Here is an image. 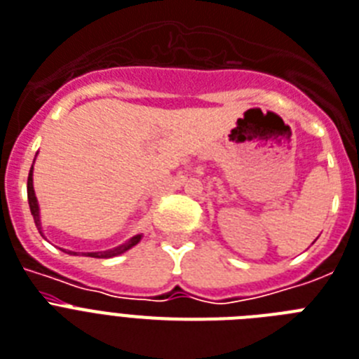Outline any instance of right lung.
Listing matches in <instances>:
<instances>
[{"label": "right lung", "mask_w": 359, "mask_h": 359, "mask_svg": "<svg viewBox=\"0 0 359 359\" xmlns=\"http://www.w3.org/2000/svg\"><path fill=\"white\" fill-rule=\"evenodd\" d=\"M27 199H29V208H31V214H33L34 225H36V229L40 230V214H38L36 195H34V188H33V168H31V171H29V177H27ZM40 234H42V230H40ZM140 240H142V236H134V238H130L127 243L116 247V249L101 250V252H86V255L92 256V258H114V256L123 255L125 250H129L130 247L136 245ZM68 255H75V252L68 250Z\"/></svg>", "instance_id": "1"}]
</instances>
